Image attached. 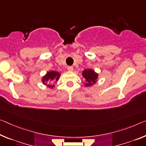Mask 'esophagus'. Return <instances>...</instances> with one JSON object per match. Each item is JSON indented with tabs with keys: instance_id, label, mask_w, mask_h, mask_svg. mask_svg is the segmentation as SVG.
Instances as JSON below:
<instances>
[{
	"instance_id": "esophagus-1",
	"label": "esophagus",
	"mask_w": 146,
	"mask_h": 146,
	"mask_svg": "<svg viewBox=\"0 0 146 146\" xmlns=\"http://www.w3.org/2000/svg\"><path fill=\"white\" fill-rule=\"evenodd\" d=\"M68 70L69 71H73V68L72 66H68Z\"/></svg>"
}]
</instances>
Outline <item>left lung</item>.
Instances as JSON below:
<instances>
[{"instance_id": "1", "label": "left lung", "mask_w": 146, "mask_h": 146, "mask_svg": "<svg viewBox=\"0 0 146 146\" xmlns=\"http://www.w3.org/2000/svg\"><path fill=\"white\" fill-rule=\"evenodd\" d=\"M82 78L85 80L84 86L91 87L96 84L98 79V73L92 69H86L82 71Z\"/></svg>"}]
</instances>
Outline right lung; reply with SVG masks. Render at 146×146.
<instances>
[{
    "instance_id": "obj_1",
    "label": "right lung",
    "mask_w": 146,
    "mask_h": 146,
    "mask_svg": "<svg viewBox=\"0 0 146 146\" xmlns=\"http://www.w3.org/2000/svg\"><path fill=\"white\" fill-rule=\"evenodd\" d=\"M60 77V73L58 71H48L41 78V81H42V83L44 85H46L47 87L50 88H53L54 87V85H52V84H50V83L52 81H58L59 80Z\"/></svg>"
}]
</instances>
